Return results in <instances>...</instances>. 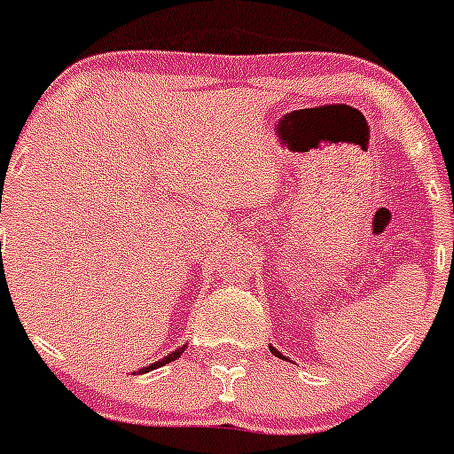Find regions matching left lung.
Returning <instances> with one entry per match:
<instances>
[{"label":"left lung","instance_id":"1","mask_svg":"<svg viewBox=\"0 0 454 454\" xmlns=\"http://www.w3.org/2000/svg\"><path fill=\"white\" fill-rule=\"evenodd\" d=\"M271 354H276V356H280V352H278V349H274V348H271Z\"/></svg>","mask_w":454,"mask_h":454}]
</instances>
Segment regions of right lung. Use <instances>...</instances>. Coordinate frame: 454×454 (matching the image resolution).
<instances>
[{
  "label": "right lung",
  "instance_id": "1",
  "mask_svg": "<svg viewBox=\"0 0 454 454\" xmlns=\"http://www.w3.org/2000/svg\"><path fill=\"white\" fill-rule=\"evenodd\" d=\"M184 352V348H178L176 349V352H171L169 356H165V359L162 361H155L153 365H149V368H145V372H149V370H155V368H160V365H165V364H171V361H176V359H180V354Z\"/></svg>",
  "mask_w": 454,
  "mask_h": 454
}]
</instances>
